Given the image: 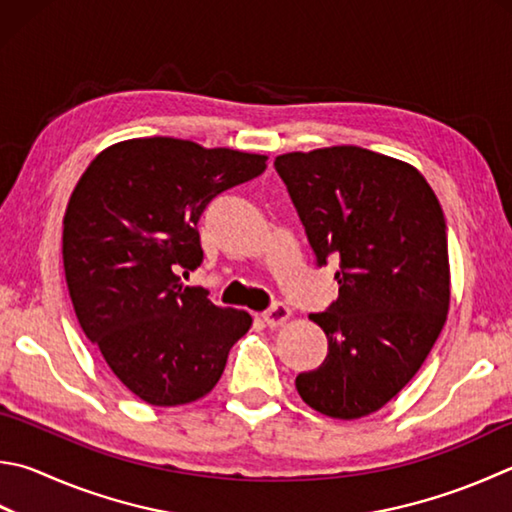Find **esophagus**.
Returning <instances> with one entry per match:
<instances>
[{
    "instance_id": "34e87169",
    "label": "esophagus",
    "mask_w": 512,
    "mask_h": 512,
    "mask_svg": "<svg viewBox=\"0 0 512 512\" xmlns=\"http://www.w3.org/2000/svg\"><path fill=\"white\" fill-rule=\"evenodd\" d=\"M288 315H291V309H288L286 304L277 302V304L271 306V309L262 313V320L268 324V327L275 329V327H280V324H284L288 320Z\"/></svg>"
}]
</instances>
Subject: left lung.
Segmentation results:
<instances>
[{"label": "left lung", "mask_w": 512, "mask_h": 512, "mask_svg": "<svg viewBox=\"0 0 512 512\" xmlns=\"http://www.w3.org/2000/svg\"><path fill=\"white\" fill-rule=\"evenodd\" d=\"M275 170L315 266L338 264V297L309 315L327 333V358L295 378L297 394L331 418L367 416L410 383L448 315L439 199L412 165L353 145L282 154Z\"/></svg>", "instance_id": "obj_1"}]
</instances>
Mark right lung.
I'll list each match as a JSON object with an SVG mask.
<instances>
[{"mask_svg":"<svg viewBox=\"0 0 512 512\" xmlns=\"http://www.w3.org/2000/svg\"><path fill=\"white\" fill-rule=\"evenodd\" d=\"M264 170L262 154L134 138L98 154L73 190L62 232L73 309L141 401H199L250 329L246 311L221 309L181 275L203 262L197 224L208 203Z\"/></svg>","mask_w":512,"mask_h":512,"instance_id":"add662e5","label":"right lung"}]
</instances>
